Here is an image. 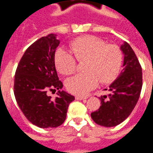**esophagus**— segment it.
I'll return each instance as SVG.
<instances>
[{
	"label": "esophagus",
	"mask_w": 153,
	"mask_h": 153,
	"mask_svg": "<svg viewBox=\"0 0 153 153\" xmlns=\"http://www.w3.org/2000/svg\"><path fill=\"white\" fill-rule=\"evenodd\" d=\"M75 98L77 100H86L88 97H82V96H76L75 97Z\"/></svg>",
	"instance_id": "obj_1"
}]
</instances>
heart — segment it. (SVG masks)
<instances>
[{
	"label": "heart",
	"instance_id": "b5f03b06",
	"mask_svg": "<svg viewBox=\"0 0 153 153\" xmlns=\"http://www.w3.org/2000/svg\"><path fill=\"white\" fill-rule=\"evenodd\" d=\"M70 51L58 49L54 60L56 69L63 74H70L76 69L78 61L86 60L85 73L78 74L66 81L70 93L84 96L101 83H108L115 79L120 71L123 62L121 49L115 44H106L95 36H83L70 42Z\"/></svg>",
	"mask_w": 153,
	"mask_h": 153
}]
</instances>
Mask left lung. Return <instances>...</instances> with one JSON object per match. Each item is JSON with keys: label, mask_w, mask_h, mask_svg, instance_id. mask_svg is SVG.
I'll list each match as a JSON object with an SVG mask.
<instances>
[{"label": "left lung", "mask_w": 153, "mask_h": 153, "mask_svg": "<svg viewBox=\"0 0 153 153\" xmlns=\"http://www.w3.org/2000/svg\"><path fill=\"white\" fill-rule=\"evenodd\" d=\"M124 54L121 73L109 86L108 96L99 97L101 106L91 113L96 124L105 127L120 125L131 114L138 102L143 85L142 68L131 47L126 42L120 46Z\"/></svg>", "instance_id": "left-lung-1"}]
</instances>
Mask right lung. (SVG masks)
<instances>
[{"label": "right lung", "instance_id": "1", "mask_svg": "<svg viewBox=\"0 0 153 153\" xmlns=\"http://www.w3.org/2000/svg\"><path fill=\"white\" fill-rule=\"evenodd\" d=\"M60 44L56 34L39 38L25 51L15 75L14 93L25 117L39 128H56L64 123L74 97L61 91L55 66V52ZM47 90H58L55 100Z\"/></svg>", "mask_w": 153, "mask_h": 153}]
</instances>
